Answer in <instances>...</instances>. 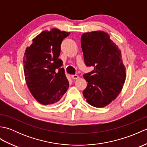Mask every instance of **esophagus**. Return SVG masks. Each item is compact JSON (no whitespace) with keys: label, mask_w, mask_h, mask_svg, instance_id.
Wrapping results in <instances>:
<instances>
[{"label":"esophagus","mask_w":147,"mask_h":147,"mask_svg":"<svg viewBox=\"0 0 147 147\" xmlns=\"http://www.w3.org/2000/svg\"><path fill=\"white\" fill-rule=\"evenodd\" d=\"M71 78H72V79H73V80H76L78 78L79 76L78 75H76V74H74V75L71 76Z\"/></svg>","instance_id":"1"}]
</instances>
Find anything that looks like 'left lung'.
I'll use <instances>...</instances> for the list:
<instances>
[{"label":"left lung","mask_w":147,"mask_h":147,"mask_svg":"<svg viewBox=\"0 0 147 147\" xmlns=\"http://www.w3.org/2000/svg\"><path fill=\"white\" fill-rule=\"evenodd\" d=\"M81 46L85 65L93 67L83 74L88 83L83 95L90 105L105 107L119 94L126 80L121 51L102 31L83 33Z\"/></svg>","instance_id":"8db88e82"}]
</instances>
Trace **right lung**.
Masks as SVG:
<instances>
[{
    "label": "right lung",
    "mask_w": 147,
    "mask_h": 147,
    "mask_svg": "<svg viewBox=\"0 0 147 147\" xmlns=\"http://www.w3.org/2000/svg\"><path fill=\"white\" fill-rule=\"evenodd\" d=\"M69 32L53 28L33 39L23 58L26 82L33 97L43 105L57 103L69 88V82L59 59L62 40Z\"/></svg>",
    "instance_id": "1"
}]
</instances>
